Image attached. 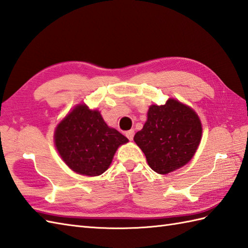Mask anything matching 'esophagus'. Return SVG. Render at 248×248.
<instances>
[{
    "label": "esophagus",
    "instance_id": "esophagus-1",
    "mask_svg": "<svg viewBox=\"0 0 248 248\" xmlns=\"http://www.w3.org/2000/svg\"><path fill=\"white\" fill-rule=\"evenodd\" d=\"M126 137H127V138L131 141L134 139V136H135V130L134 129H130V130H128V131H126Z\"/></svg>",
    "mask_w": 248,
    "mask_h": 248
}]
</instances>
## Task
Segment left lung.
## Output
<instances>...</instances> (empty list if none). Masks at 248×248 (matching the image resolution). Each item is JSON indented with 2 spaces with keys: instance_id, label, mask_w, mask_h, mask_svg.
<instances>
[{
  "instance_id": "obj_1",
  "label": "left lung",
  "mask_w": 248,
  "mask_h": 248,
  "mask_svg": "<svg viewBox=\"0 0 248 248\" xmlns=\"http://www.w3.org/2000/svg\"><path fill=\"white\" fill-rule=\"evenodd\" d=\"M202 138L199 115L185 104L169 98L164 105H152L147 121L134 137L148 166L158 174H168L188 163Z\"/></svg>"
}]
</instances>
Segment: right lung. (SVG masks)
Instances as JSON below:
<instances>
[{
	"label": "right lung",
	"instance_id": "1",
	"mask_svg": "<svg viewBox=\"0 0 248 248\" xmlns=\"http://www.w3.org/2000/svg\"><path fill=\"white\" fill-rule=\"evenodd\" d=\"M55 145L60 157L74 172L98 176L109 168L114 153L128 139L108 127L97 110L76 106L55 130Z\"/></svg>",
	"mask_w": 248,
	"mask_h": 248
}]
</instances>
